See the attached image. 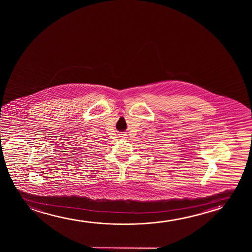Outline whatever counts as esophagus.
Wrapping results in <instances>:
<instances>
[{"label":"esophagus","instance_id":"esophagus-1","mask_svg":"<svg viewBox=\"0 0 252 252\" xmlns=\"http://www.w3.org/2000/svg\"><path fill=\"white\" fill-rule=\"evenodd\" d=\"M120 137H121V138H126V134H121V136H120Z\"/></svg>","mask_w":252,"mask_h":252}]
</instances>
